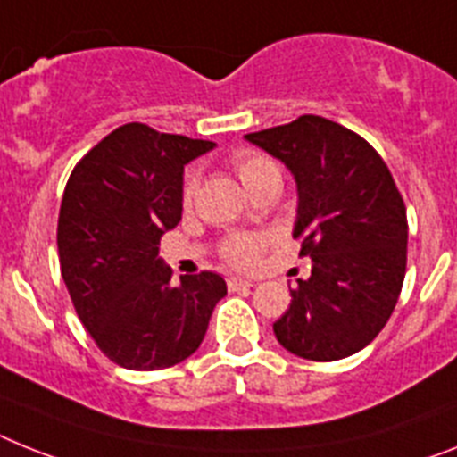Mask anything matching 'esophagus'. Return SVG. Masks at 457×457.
I'll list each match as a JSON object with an SVG mask.
<instances>
[{"label": "esophagus", "instance_id": "obj_1", "mask_svg": "<svg viewBox=\"0 0 457 457\" xmlns=\"http://www.w3.org/2000/svg\"><path fill=\"white\" fill-rule=\"evenodd\" d=\"M228 287L229 290H248V287H253V281H248V278H237V276H229Z\"/></svg>", "mask_w": 457, "mask_h": 457}]
</instances>
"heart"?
Segmentation results:
<instances>
[{
	"label": "heart",
	"instance_id": "1",
	"mask_svg": "<svg viewBox=\"0 0 457 457\" xmlns=\"http://www.w3.org/2000/svg\"><path fill=\"white\" fill-rule=\"evenodd\" d=\"M229 164L235 174L239 176L241 183L248 187V190H255L264 179L278 174V167L271 162L270 157L262 155V153L255 151H237L235 155L229 157ZM199 179L197 174H187L186 183H183L181 190V204L183 209H193L195 197H197ZM270 239L264 235H246V232H239V235H229L220 241V260L235 270H253L255 264L262 258L264 248H267Z\"/></svg>",
	"mask_w": 457,
	"mask_h": 457
}]
</instances>
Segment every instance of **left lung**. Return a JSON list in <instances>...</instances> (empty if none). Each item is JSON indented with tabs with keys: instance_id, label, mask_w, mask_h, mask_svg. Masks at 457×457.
I'll return each mask as SVG.
<instances>
[{
	"instance_id": "left-lung-1",
	"label": "left lung",
	"mask_w": 457,
	"mask_h": 457,
	"mask_svg": "<svg viewBox=\"0 0 457 457\" xmlns=\"http://www.w3.org/2000/svg\"><path fill=\"white\" fill-rule=\"evenodd\" d=\"M293 171L300 209L293 237L312 276L290 290L274 323L286 351L316 362L348 358L374 341L406 274V206L374 145L320 116L246 134Z\"/></svg>"
}]
</instances>
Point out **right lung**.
<instances>
[{
  "instance_id": "add662e5",
  "label": "right lung",
  "mask_w": 457,
  "mask_h": 457,
  "mask_svg": "<svg viewBox=\"0 0 457 457\" xmlns=\"http://www.w3.org/2000/svg\"><path fill=\"white\" fill-rule=\"evenodd\" d=\"M213 145L128 122L69 176L57 218L64 286L99 351L125 370L190 358L228 293L213 271L181 276L174 287L157 248L181 220L183 167Z\"/></svg>"
}]
</instances>
